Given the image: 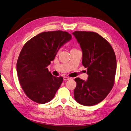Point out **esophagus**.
Returning <instances> with one entry per match:
<instances>
[{
  "label": "esophagus",
  "instance_id": "esophagus-1",
  "mask_svg": "<svg viewBox=\"0 0 131 131\" xmlns=\"http://www.w3.org/2000/svg\"><path fill=\"white\" fill-rule=\"evenodd\" d=\"M69 79H70V78L69 77H64V78H63V80H64V81L68 80H69Z\"/></svg>",
  "mask_w": 131,
  "mask_h": 131
}]
</instances>
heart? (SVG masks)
Here are the masks:
<instances>
[{
    "label": "heart",
    "instance_id": "1",
    "mask_svg": "<svg viewBox=\"0 0 131 131\" xmlns=\"http://www.w3.org/2000/svg\"><path fill=\"white\" fill-rule=\"evenodd\" d=\"M73 50H76V49H73Z\"/></svg>",
    "mask_w": 131,
    "mask_h": 131
}]
</instances>
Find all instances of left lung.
Listing matches in <instances>:
<instances>
[{
	"label": "left lung",
	"mask_w": 131,
	"mask_h": 131,
	"mask_svg": "<svg viewBox=\"0 0 131 131\" xmlns=\"http://www.w3.org/2000/svg\"><path fill=\"white\" fill-rule=\"evenodd\" d=\"M82 51V64L88 68L89 77L85 81L75 79V101L85 106L102 102L113 89L116 71V58L113 47L106 39L93 31L73 33Z\"/></svg>",
	"instance_id": "left-lung-1"
}]
</instances>
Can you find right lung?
<instances>
[{
  "label": "right lung",
  "mask_w": 131,
  "mask_h": 131,
  "mask_svg": "<svg viewBox=\"0 0 131 131\" xmlns=\"http://www.w3.org/2000/svg\"><path fill=\"white\" fill-rule=\"evenodd\" d=\"M67 31H44L31 38L22 47L17 62L18 79L26 96L39 104L54 98L63 79L51 74L47 67L60 47L70 40Z\"/></svg>",
  "instance_id": "right-lung-1"
}]
</instances>
